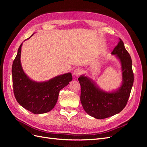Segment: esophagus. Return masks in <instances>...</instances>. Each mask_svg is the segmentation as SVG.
Masks as SVG:
<instances>
[{"instance_id": "1", "label": "esophagus", "mask_w": 147, "mask_h": 147, "mask_svg": "<svg viewBox=\"0 0 147 147\" xmlns=\"http://www.w3.org/2000/svg\"><path fill=\"white\" fill-rule=\"evenodd\" d=\"M82 72V70L81 68H77L75 69L74 71V75H75V76H78V75H80Z\"/></svg>"}]
</instances>
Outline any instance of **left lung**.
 Segmentation results:
<instances>
[{
	"instance_id": "left-lung-1",
	"label": "left lung",
	"mask_w": 147,
	"mask_h": 147,
	"mask_svg": "<svg viewBox=\"0 0 147 147\" xmlns=\"http://www.w3.org/2000/svg\"><path fill=\"white\" fill-rule=\"evenodd\" d=\"M121 64L123 82L117 91L107 92L102 91L87 77L81 75L78 80L81 86L80 100L83 109L90 116L104 119L119 113L125 107L134 83L131 57L124 43L119 42L113 50Z\"/></svg>"
}]
</instances>
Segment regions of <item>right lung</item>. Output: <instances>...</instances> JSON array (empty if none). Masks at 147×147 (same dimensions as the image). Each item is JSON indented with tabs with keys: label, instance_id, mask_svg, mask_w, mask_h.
<instances>
[{
	"label": "right lung",
	"instance_id": "1",
	"mask_svg": "<svg viewBox=\"0 0 147 147\" xmlns=\"http://www.w3.org/2000/svg\"><path fill=\"white\" fill-rule=\"evenodd\" d=\"M22 45L23 43L18 50L17 55L12 65L15 97L23 107L30 112L34 114L47 113L55 106L60 90L72 81V74L67 73L61 75L44 82L31 80L24 72L21 64Z\"/></svg>",
	"mask_w": 147,
	"mask_h": 147
}]
</instances>
